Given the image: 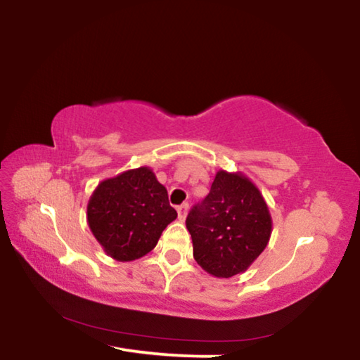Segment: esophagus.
<instances>
[{
  "label": "esophagus",
  "instance_id": "1",
  "mask_svg": "<svg viewBox=\"0 0 360 360\" xmlns=\"http://www.w3.org/2000/svg\"><path fill=\"white\" fill-rule=\"evenodd\" d=\"M187 212H188V205L187 203H182L181 206H178V217H179V221H184L186 216H187Z\"/></svg>",
  "mask_w": 360,
  "mask_h": 360
}]
</instances>
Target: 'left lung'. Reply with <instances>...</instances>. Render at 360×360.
I'll use <instances>...</instances> for the list:
<instances>
[{
    "instance_id": "obj_1",
    "label": "left lung",
    "mask_w": 360,
    "mask_h": 360,
    "mask_svg": "<svg viewBox=\"0 0 360 360\" xmlns=\"http://www.w3.org/2000/svg\"><path fill=\"white\" fill-rule=\"evenodd\" d=\"M193 259L216 278L246 271L266 248L271 216L257 187L241 173L217 172L211 191L186 219Z\"/></svg>"
}]
</instances>
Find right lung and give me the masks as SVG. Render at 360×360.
<instances>
[{"instance_id":"1","label":"right lung","mask_w":360,"mask_h":360,"mask_svg":"<svg viewBox=\"0 0 360 360\" xmlns=\"http://www.w3.org/2000/svg\"><path fill=\"white\" fill-rule=\"evenodd\" d=\"M176 217L167 188L148 167L101 181L87 205L90 230L105 252L119 262L150 252Z\"/></svg>"}]
</instances>
